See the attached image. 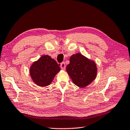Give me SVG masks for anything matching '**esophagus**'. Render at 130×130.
<instances>
[{
    "mask_svg": "<svg viewBox=\"0 0 130 130\" xmlns=\"http://www.w3.org/2000/svg\"><path fill=\"white\" fill-rule=\"evenodd\" d=\"M60 68H61V69H62V70H65V69L66 65H65V62H62V63H61L60 65Z\"/></svg>",
    "mask_w": 130,
    "mask_h": 130,
    "instance_id": "1",
    "label": "esophagus"
}]
</instances>
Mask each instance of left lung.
<instances>
[{
  "mask_svg": "<svg viewBox=\"0 0 130 130\" xmlns=\"http://www.w3.org/2000/svg\"><path fill=\"white\" fill-rule=\"evenodd\" d=\"M66 71L75 85L85 88L95 79L97 68L93 60L86 58L81 53H76L70 58Z\"/></svg>",
  "mask_w": 130,
  "mask_h": 130,
  "instance_id": "left-lung-1",
  "label": "left lung"
}]
</instances>
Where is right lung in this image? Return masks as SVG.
<instances>
[{
    "label": "right lung",
    "mask_w": 130,
    "mask_h": 130,
    "mask_svg": "<svg viewBox=\"0 0 130 130\" xmlns=\"http://www.w3.org/2000/svg\"><path fill=\"white\" fill-rule=\"evenodd\" d=\"M60 68L54 59L48 55H42L33 62L29 68V74L33 82L40 87H45L52 82Z\"/></svg>",
    "instance_id": "add662e5"
}]
</instances>
